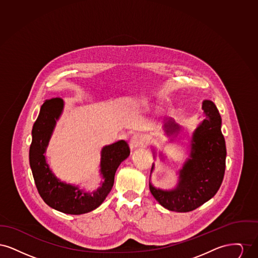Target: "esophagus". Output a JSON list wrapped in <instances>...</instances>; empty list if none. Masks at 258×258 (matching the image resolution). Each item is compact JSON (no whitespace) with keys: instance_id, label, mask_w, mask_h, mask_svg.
Here are the masks:
<instances>
[{"instance_id":"esophagus-1","label":"esophagus","mask_w":258,"mask_h":258,"mask_svg":"<svg viewBox=\"0 0 258 258\" xmlns=\"http://www.w3.org/2000/svg\"><path fill=\"white\" fill-rule=\"evenodd\" d=\"M145 143V137L144 135H140V134H135L133 135V137L131 138L130 141V146L132 149H136V148L142 146Z\"/></svg>"}]
</instances>
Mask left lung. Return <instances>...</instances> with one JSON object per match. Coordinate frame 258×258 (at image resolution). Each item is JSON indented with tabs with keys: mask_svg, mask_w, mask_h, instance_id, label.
<instances>
[{
	"mask_svg": "<svg viewBox=\"0 0 258 258\" xmlns=\"http://www.w3.org/2000/svg\"><path fill=\"white\" fill-rule=\"evenodd\" d=\"M205 119L195 131L189 159L179 173V183L171 190L156 188L150 183L153 197L164 208L174 212H190L214 197L221 186L224 171L226 147L221 134V118L215 103H202ZM181 127L174 120L164 124L167 135H177ZM154 165L152 166V170Z\"/></svg>",
	"mask_w": 258,
	"mask_h": 258,
	"instance_id": "left-lung-1",
	"label": "left lung"
}]
</instances>
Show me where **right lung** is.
Segmentation results:
<instances>
[{
	"label": "right lung",
	"instance_id": "right-lung-1",
	"mask_svg": "<svg viewBox=\"0 0 258 258\" xmlns=\"http://www.w3.org/2000/svg\"><path fill=\"white\" fill-rule=\"evenodd\" d=\"M62 109L63 101L60 98L46 99L41 105L32 130L30 166L37 191L48 206L64 214L81 215L98 208L104 201L114 184L117 168L130 156L131 151L124 140L102 148L100 172L104 181L101 186L92 194L85 192L78 186L61 182L51 171L44 153Z\"/></svg>",
	"mask_w": 258,
	"mask_h": 258
}]
</instances>
